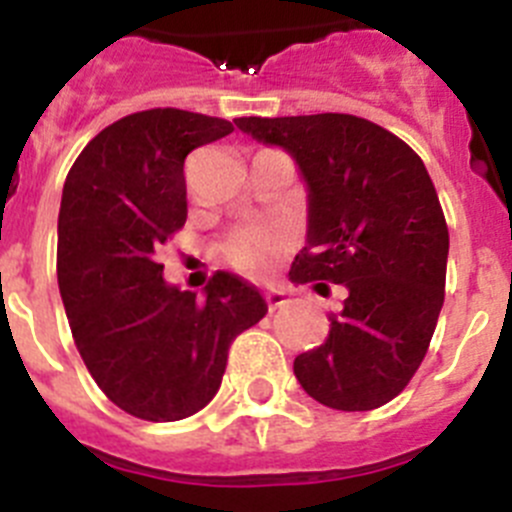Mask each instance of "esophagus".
I'll return each mask as SVG.
<instances>
[{
    "label": "esophagus",
    "mask_w": 512,
    "mask_h": 512,
    "mask_svg": "<svg viewBox=\"0 0 512 512\" xmlns=\"http://www.w3.org/2000/svg\"><path fill=\"white\" fill-rule=\"evenodd\" d=\"M266 302H269V310H279V307L287 305L289 300L282 289H269V292H266Z\"/></svg>",
    "instance_id": "1"
}]
</instances>
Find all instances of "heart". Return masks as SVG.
<instances>
[{
	"instance_id": "obj_1",
	"label": "heart",
	"mask_w": 512,
	"mask_h": 512,
	"mask_svg": "<svg viewBox=\"0 0 512 512\" xmlns=\"http://www.w3.org/2000/svg\"><path fill=\"white\" fill-rule=\"evenodd\" d=\"M284 246H287V241L277 228L251 225V228H241L230 235L228 243H225V253H228L230 264L235 269L261 277L274 266Z\"/></svg>"
}]
</instances>
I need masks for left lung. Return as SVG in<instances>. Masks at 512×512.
I'll use <instances>...</instances> for the list:
<instances>
[{
	"label": "left lung",
	"mask_w": 512,
	"mask_h": 512,
	"mask_svg": "<svg viewBox=\"0 0 512 512\" xmlns=\"http://www.w3.org/2000/svg\"><path fill=\"white\" fill-rule=\"evenodd\" d=\"M235 125L289 153L307 187V238L289 279L348 292L325 343L295 359L297 382L325 408H379L418 372L443 307L449 228L431 176L408 143L364 117Z\"/></svg>",
	"instance_id": "left-lung-1"
}]
</instances>
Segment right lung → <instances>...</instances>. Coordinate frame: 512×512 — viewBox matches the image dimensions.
<instances>
[{"mask_svg": "<svg viewBox=\"0 0 512 512\" xmlns=\"http://www.w3.org/2000/svg\"><path fill=\"white\" fill-rule=\"evenodd\" d=\"M228 133V120L200 112H135L89 140L63 184L58 289L71 333L99 390L135 418L171 423L205 408L233 338L269 310L235 274L217 271L197 297L156 261L187 223L184 158Z\"/></svg>", "mask_w": 512, "mask_h": 512, "instance_id": "1", "label": "right lung"}]
</instances>
